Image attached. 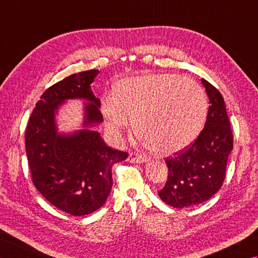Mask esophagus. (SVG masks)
<instances>
[{
	"instance_id": "34e87169",
	"label": "esophagus",
	"mask_w": 258,
	"mask_h": 258,
	"mask_svg": "<svg viewBox=\"0 0 258 258\" xmlns=\"http://www.w3.org/2000/svg\"><path fill=\"white\" fill-rule=\"evenodd\" d=\"M128 160H129V162H131V163H145V162H148L150 159L147 158V157L141 156V154L131 152L129 154V159Z\"/></svg>"
}]
</instances>
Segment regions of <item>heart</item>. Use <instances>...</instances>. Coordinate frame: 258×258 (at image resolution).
I'll return each mask as SVG.
<instances>
[{
    "instance_id": "heart-1",
    "label": "heart",
    "mask_w": 258,
    "mask_h": 258,
    "mask_svg": "<svg viewBox=\"0 0 258 258\" xmlns=\"http://www.w3.org/2000/svg\"><path fill=\"white\" fill-rule=\"evenodd\" d=\"M208 97L197 82L172 74H148L120 81L114 98L101 102L107 131L118 138L135 121L136 133L162 154L193 144L202 133Z\"/></svg>"
}]
</instances>
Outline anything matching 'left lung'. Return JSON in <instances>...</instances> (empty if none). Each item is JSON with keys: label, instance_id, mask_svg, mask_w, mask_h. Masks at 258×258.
I'll return each instance as SVG.
<instances>
[{"label": "left lung", "instance_id": "obj_1", "mask_svg": "<svg viewBox=\"0 0 258 258\" xmlns=\"http://www.w3.org/2000/svg\"><path fill=\"white\" fill-rule=\"evenodd\" d=\"M210 100L207 122L196 142L185 151L168 158V179L159 192L172 208H187L208 201L220 190L233 150V135L226 106L213 85L201 79Z\"/></svg>", "mask_w": 258, "mask_h": 258}]
</instances>
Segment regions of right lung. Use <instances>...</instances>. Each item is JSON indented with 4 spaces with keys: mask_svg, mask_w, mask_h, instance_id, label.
<instances>
[{
    "mask_svg": "<svg viewBox=\"0 0 258 258\" xmlns=\"http://www.w3.org/2000/svg\"><path fill=\"white\" fill-rule=\"evenodd\" d=\"M98 73L73 74L45 90L25 134L34 185L55 208L74 216L90 214L105 204L112 186L111 167L128 158L127 152L108 147L94 130L102 122L100 99L91 90ZM73 99L86 101L81 129L62 133L56 116L61 106Z\"/></svg>",
    "mask_w": 258,
    "mask_h": 258,
    "instance_id": "right-lung-1",
    "label": "right lung"
}]
</instances>
